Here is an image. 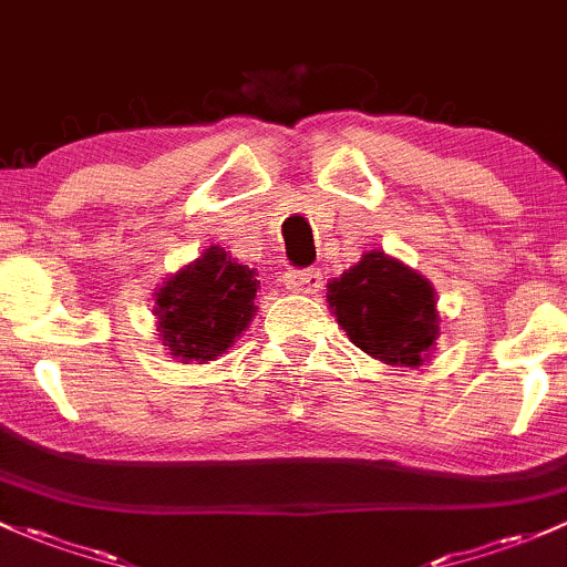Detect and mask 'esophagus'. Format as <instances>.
Listing matches in <instances>:
<instances>
[{"mask_svg":"<svg viewBox=\"0 0 567 567\" xmlns=\"http://www.w3.org/2000/svg\"><path fill=\"white\" fill-rule=\"evenodd\" d=\"M285 285L296 293H315L323 285V277H320L318 268H296V271L285 274Z\"/></svg>","mask_w":567,"mask_h":567,"instance_id":"esophagus-1","label":"esophagus"}]
</instances>
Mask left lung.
Instances as JSON below:
<instances>
[{
    "instance_id": "obj_1",
    "label": "left lung",
    "mask_w": 567,
    "mask_h": 567,
    "mask_svg": "<svg viewBox=\"0 0 567 567\" xmlns=\"http://www.w3.org/2000/svg\"><path fill=\"white\" fill-rule=\"evenodd\" d=\"M326 299L350 342L385 363L419 367L440 333L426 279L380 249L333 279Z\"/></svg>"
}]
</instances>
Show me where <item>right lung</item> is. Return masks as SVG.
<instances>
[{
  "mask_svg": "<svg viewBox=\"0 0 567 567\" xmlns=\"http://www.w3.org/2000/svg\"><path fill=\"white\" fill-rule=\"evenodd\" d=\"M260 282L255 268L236 264L219 247L174 274L157 293V329L171 355L212 361L249 326Z\"/></svg>",
  "mask_w": 567,
  "mask_h": 567,
  "instance_id": "obj_1",
  "label": "right lung"
}]
</instances>
